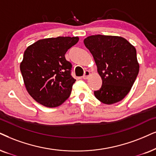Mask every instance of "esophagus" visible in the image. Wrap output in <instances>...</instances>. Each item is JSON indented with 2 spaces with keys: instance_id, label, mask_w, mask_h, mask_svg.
<instances>
[{
  "instance_id": "esophagus-1",
  "label": "esophagus",
  "mask_w": 156,
  "mask_h": 156,
  "mask_svg": "<svg viewBox=\"0 0 156 156\" xmlns=\"http://www.w3.org/2000/svg\"><path fill=\"white\" fill-rule=\"evenodd\" d=\"M89 76H90V71H89V70H86V71L84 72L83 76V79H85V80L87 79L88 77H89Z\"/></svg>"
}]
</instances>
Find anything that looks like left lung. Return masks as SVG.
<instances>
[{
  "label": "left lung",
  "mask_w": 156,
  "mask_h": 156,
  "mask_svg": "<svg viewBox=\"0 0 156 156\" xmlns=\"http://www.w3.org/2000/svg\"><path fill=\"white\" fill-rule=\"evenodd\" d=\"M83 42L102 79L101 88L94 91L96 98L106 104L120 101L129 92L139 73L135 47L123 37L101 34L88 37Z\"/></svg>",
  "instance_id": "obj_1"
}]
</instances>
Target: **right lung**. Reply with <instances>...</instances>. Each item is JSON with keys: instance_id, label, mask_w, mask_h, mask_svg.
<instances>
[{"instance_id": "obj_1", "label": "right lung", "mask_w": 156, "mask_h": 156, "mask_svg": "<svg viewBox=\"0 0 156 156\" xmlns=\"http://www.w3.org/2000/svg\"><path fill=\"white\" fill-rule=\"evenodd\" d=\"M78 40V37L43 39L25 50L21 73L27 91L38 103L57 107L70 96L76 79L65 55Z\"/></svg>"}]
</instances>
